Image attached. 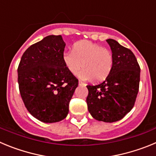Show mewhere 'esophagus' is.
<instances>
[{
    "mask_svg": "<svg viewBox=\"0 0 156 156\" xmlns=\"http://www.w3.org/2000/svg\"><path fill=\"white\" fill-rule=\"evenodd\" d=\"M79 85L80 86H84L85 83L83 82H82L81 80H79Z\"/></svg>",
    "mask_w": 156,
    "mask_h": 156,
    "instance_id": "obj_1",
    "label": "esophagus"
}]
</instances>
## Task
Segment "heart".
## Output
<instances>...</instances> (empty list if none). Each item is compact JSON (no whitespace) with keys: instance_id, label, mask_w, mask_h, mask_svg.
<instances>
[{"instance_id":"obj_1","label":"heart","mask_w":156,"mask_h":156,"mask_svg":"<svg viewBox=\"0 0 156 156\" xmlns=\"http://www.w3.org/2000/svg\"><path fill=\"white\" fill-rule=\"evenodd\" d=\"M62 58L70 73L76 75L83 67L79 75L81 79H93L97 82L105 80L113 66L111 51L87 41L76 43L73 51L65 52Z\"/></svg>"}]
</instances>
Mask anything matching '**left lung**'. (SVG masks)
Wrapping results in <instances>:
<instances>
[{"label":"left lung","mask_w":156,"mask_h":156,"mask_svg":"<svg viewBox=\"0 0 156 156\" xmlns=\"http://www.w3.org/2000/svg\"><path fill=\"white\" fill-rule=\"evenodd\" d=\"M106 41L113 55L112 69L104 82L87 86V104L94 119L113 122L122 119L133 108L139 90L140 69L129 49L115 40Z\"/></svg>","instance_id":"1"}]
</instances>
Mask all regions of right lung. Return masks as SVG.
I'll list each match as a JSON object with an SVG mask.
<instances>
[{
  "mask_svg": "<svg viewBox=\"0 0 156 156\" xmlns=\"http://www.w3.org/2000/svg\"><path fill=\"white\" fill-rule=\"evenodd\" d=\"M66 43L61 35H50L31 45L18 67V83L26 108L44 122L62 120L78 80L63 62Z\"/></svg>",
  "mask_w": 156,
  "mask_h": 156,
  "instance_id": "add662e5",
  "label": "right lung"
}]
</instances>
